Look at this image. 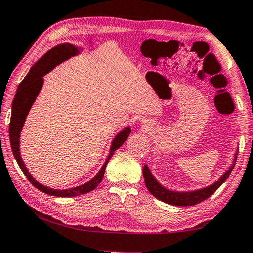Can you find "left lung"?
I'll return each instance as SVG.
<instances>
[{
	"mask_svg": "<svg viewBox=\"0 0 253 253\" xmlns=\"http://www.w3.org/2000/svg\"><path fill=\"white\" fill-rule=\"evenodd\" d=\"M237 156L238 153H235L232 166L229 168V169L222 175L219 178V181H216L215 183H213L207 187L200 188V190L190 192H176L168 190V188H165L156 181V178L153 176L147 165H144L143 169L145 184H146L147 190L151 192V194L155 196L156 199L162 201V202H165L170 205H178V207H190V205H195L210 198V196H211L214 192L224 183L225 179L229 177V175L232 172L235 162H237Z\"/></svg>",
	"mask_w": 253,
	"mask_h": 253,
	"instance_id": "obj_1",
	"label": "left lung"
}]
</instances>
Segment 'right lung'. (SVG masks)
Instances as JSON below:
<instances>
[{
  "label": "right lung",
  "instance_id": "obj_1",
  "mask_svg": "<svg viewBox=\"0 0 253 253\" xmlns=\"http://www.w3.org/2000/svg\"><path fill=\"white\" fill-rule=\"evenodd\" d=\"M78 53L79 49L77 48L76 45L70 43H62L49 50L43 57L34 63V66L30 69L29 74L24 77V79L22 81H21V84L18 87V90H16L13 102H12V115L10 121V128H8L12 152H13V155L16 162H18L21 170H22L23 174L27 176L30 183H31L33 186H36L38 190H40L45 194L52 196H60V198L78 196L95 190V188L99 185V183L102 181L107 163L110 160V157L114 155V152L116 151L117 148L121 147L124 142L128 138V136H129L131 131L130 128L127 127L116 135V137H115L113 140V143H111L109 155L107 157L105 164L102 165V168L95 177L90 179L89 182L83 184V185L68 188V190H55V188L42 185L39 182H37L36 179L32 177V175L29 173V170L25 168L24 163L20 155V134L24 125L25 118H27L33 102L36 101L38 95H39L42 85H43V76L52 70L55 66L59 65V63L66 61V60L74 57V55H77Z\"/></svg>",
  "mask_w": 253,
  "mask_h": 253
}]
</instances>
